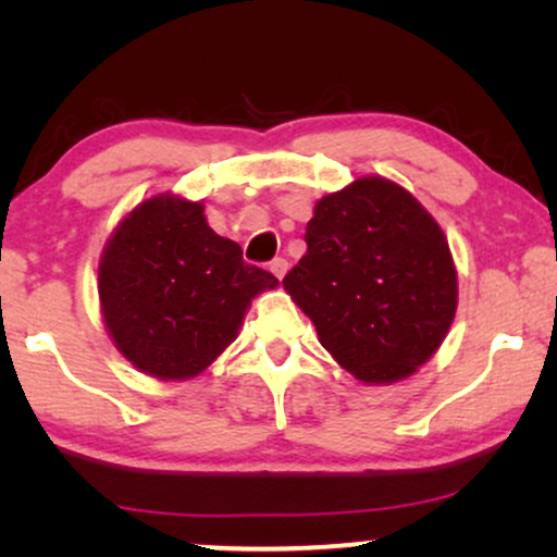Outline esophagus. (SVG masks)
Instances as JSON below:
<instances>
[{
    "label": "esophagus",
    "mask_w": 557,
    "mask_h": 557,
    "mask_svg": "<svg viewBox=\"0 0 557 557\" xmlns=\"http://www.w3.org/2000/svg\"><path fill=\"white\" fill-rule=\"evenodd\" d=\"M286 271H288V261H286V258H276V261H271V273H273V276H276L278 281L286 276Z\"/></svg>",
    "instance_id": "obj_1"
}]
</instances>
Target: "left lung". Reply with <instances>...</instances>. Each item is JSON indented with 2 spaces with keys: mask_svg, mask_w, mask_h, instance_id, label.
Segmentation results:
<instances>
[{
  "mask_svg": "<svg viewBox=\"0 0 557 557\" xmlns=\"http://www.w3.org/2000/svg\"><path fill=\"white\" fill-rule=\"evenodd\" d=\"M304 240L284 288L342 368L387 385L431 360L459 281L444 231L406 187L370 174L324 195Z\"/></svg>",
  "mask_w": 557,
  "mask_h": 557,
  "instance_id": "8db88e82",
  "label": "left lung"
}]
</instances>
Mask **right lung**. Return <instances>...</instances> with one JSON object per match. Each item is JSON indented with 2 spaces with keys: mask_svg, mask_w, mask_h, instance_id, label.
<instances>
[{
  "mask_svg": "<svg viewBox=\"0 0 557 557\" xmlns=\"http://www.w3.org/2000/svg\"><path fill=\"white\" fill-rule=\"evenodd\" d=\"M278 278L243 261L205 205L164 193L116 225L98 263V299L113 345L157 380H189L238 337L250 301Z\"/></svg>",
  "mask_w": 557,
  "mask_h": 557,
  "instance_id": "1",
  "label": "right lung"
}]
</instances>
